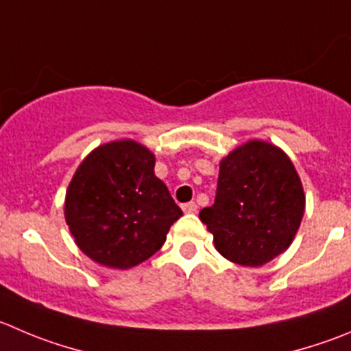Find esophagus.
Here are the masks:
<instances>
[{
  "label": "esophagus",
  "mask_w": 351,
  "mask_h": 351,
  "mask_svg": "<svg viewBox=\"0 0 351 351\" xmlns=\"http://www.w3.org/2000/svg\"><path fill=\"white\" fill-rule=\"evenodd\" d=\"M182 210H184V213H195L196 210H198V205H196L195 202L184 203V205H182Z\"/></svg>",
  "instance_id": "1"
}]
</instances>
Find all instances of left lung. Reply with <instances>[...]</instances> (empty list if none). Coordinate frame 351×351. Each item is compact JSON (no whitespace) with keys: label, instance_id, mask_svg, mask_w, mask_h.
Returning <instances> with one entry per match:
<instances>
[{"label":"left lung","instance_id":"8db88e82","mask_svg":"<svg viewBox=\"0 0 351 351\" xmlns=\"http://www.w3.org/2000/svg\"><path fill=\"white\" fill-rule=\"evenodd\" d=\"M303 212L305 193L289 156L252 139L222 158L215 202L199 219L220 255L238 265L260 267L289 248Z\"/></svg>","mask_w":351,"mask_h":351}]
</instances>
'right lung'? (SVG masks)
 <instances>
[{
  "mask_svg": "<svg viewBox=\"0 0 351 351\" xmlns=\"http://www.w3.org/2000/svg\"><path fill=\"white\" fill-rule=\"evenodd\" d=\"M181 215L155 176V155L132 139L93 149L65 196V220L75 245L112 269H131L155 255Z\"/></svg>",
  "mask_w": 351,
  "mask_h": 351,
  "instance_id": "add662e5",
  "label": "right lung"
}]
</instances>
